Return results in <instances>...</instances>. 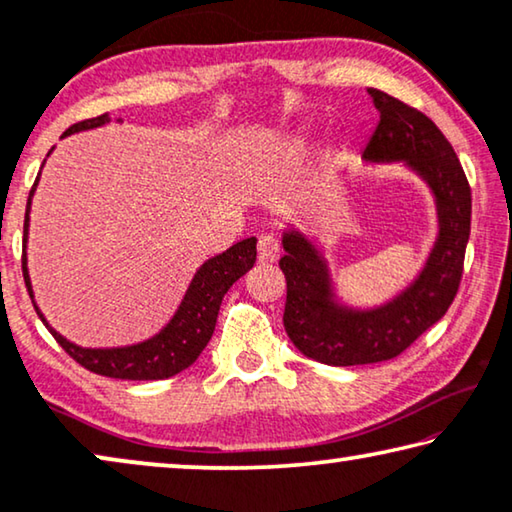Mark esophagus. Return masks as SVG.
<instances>
[{"instance_id":"34e87169","label":"esophagus","mask_w":512,"mask_h":512,"mask_svg":"<svg viewBox=\"0 0 512 512\" xmlns=\"http://www.w3.org/2000/svg\"><path fill=\"white\" fill-rule=\"evenodd\" d=\"M257 257H259V262H264V264L276 262V259L280 257V243H278L276 236L266 234V236H262V239H259Z\"/></svg>"}]
</instances>
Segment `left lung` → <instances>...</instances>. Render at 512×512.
Listing matches in <instances>:
<instances>
[{"instance_id": "left-lung-1", "label": "left lung", "mask_w": 512, "mask_h": 512, "mask_svg": "<svg viewBox=\"0 0 512 512\" xmlns=\"http://www.w3.org/2000/svg\"><path fill=\"white\" fill-rule=\"evenodd\" d=\"M368 94L379 124L363 149V163H398L416 174L432 195L437 234L407 285L381 303L354 305L338 294L322 241L285 225V331L303 356L335 368L391 361L437 324L460 287L471 232V190L451 142L423 112L379 89Z\"/></svg>"}]
</instances>
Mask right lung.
Returning a JSON list of instances; mask_svg holds the SVG:
<instances>
[{"label": "right lung", "mask_w": 512, "mask_h": 512, "mask_svg": "<svg viewBox=\"0 0 512 512\" xmlns=\"http://www.w3.org/2000/svg\"><path fill=\"white\" fill-rule=\"evenodd\" d=\"M110 121H112L110 114L105 112L101 117L73 124L61 137L80 133V131H91V128L105 126L110 124ZM117 121L121 124V119ZM38 179H41V172H38V177L32 186V193H29V200H27L25 239H22V273H25L27 292L32 296V303L38 312V317H41V322L48 326V331L55 335L59 345L66 349V354L75 358L82 368L96 372V375L112 377V379H131V381L167 379L190 368V365L200 358L204 347H207V342L211 340L213 329H216L220 303H223V296L227 294V289L253 269L257 259L255 236L234 243L232 248L225 250V253H218L209 257L207 262H202L200 269L195 271L193 280L188 282L186 294H183V299L177 305V310H174V315L170 317V322H167L156 335L124 347H82V345H75L73 340L64 338L59 331L52 329L50 322L45 319V315L34 299L32 278H29V269H27V239H29V211H32V197L38 186Z\"/></svg>", "instance_id": "add662e5"}]
</instances>
